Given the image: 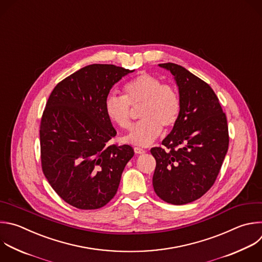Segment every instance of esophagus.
Here are the masks:
<instances>
[{
  "instance_id": "34e87169",
  "label": "esophagus",
  "mask_w": 262,
  "mask_h": 262,
  "mask_svg": "<svg viewBox=\"0 0 262 262\" xmlns=\"http://www.w3.org/2000/svg\"><path fill=\"white\" fill-rule=\"evenodd\" d=\"M134 150H135V153H136V154H144V153L146 152L144 149H142V148H140V147H135Z\"/></svg>"
}]
</instances>
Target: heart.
<instances>
[{
  "instance_id": "heart-1",
  "label": "heart",
  "mask_w": 262,
  "mask_h": 262,
  "mask_svg": "<svg viewBox=\"0 0 262 262\" xmlns=\"http://www.w3.org/2000/svg\"><path fill=\"white\" fill-rule=\"evenodd\" d=\"M142 105L139 123L133 126L124 142L149 146L164 129L177 122L181 103L176 90L147 73L138 75L124 85V96L109 95L105 100V113L110 121L122 129H127L132 122V107Z\"/></svg>"
}]
</instances>
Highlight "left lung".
Returning <instances> with one entry per match:
<instances>
[{
	"mask_svg": "<svg viewBox=\"0 0 262 262\" xmlns=\"http://www.w3.org/2000/svg\"><path fill=\"white\" fill-rule=\"evenodd\" d=\"M181 103L180 115L163 147L152 148L156 160L155 193L171 205L202 198L215 183L228 150L226 115L211 86L182 66L167 62Z\"/></svg>",
	"mask_w": 262,
	"mask_h": 262,
	"instance_id": "left-lung-1",
	"label": "left lung"
}]
</instances>
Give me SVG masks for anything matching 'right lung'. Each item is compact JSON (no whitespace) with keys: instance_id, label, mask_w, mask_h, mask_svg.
I'll return each mask as SVG.
<instances>
[{"instance_id":"right-lung-1","label":"right lung","mask_w":262,"mask_h":262,"mask_svg":"<svg viewBox=\"0 0 262 262\" xmlns=\"http://www.w3.org/2000/svg\"><path fill=\"white\" fill-rule=\"evenodd\" d=\"M134 71L86 66L60 81L46 103L40 124L42 169L54 191L77 209L107 205L135 154L129 145H106L116 130L104 108L113 85Z\"/></svg>"}]
</instances>
